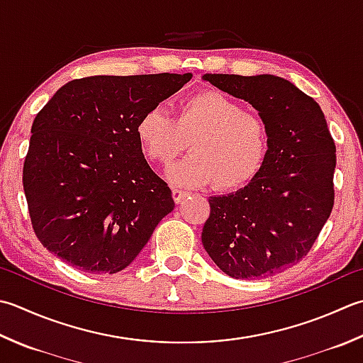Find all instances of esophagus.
Wrapping results in <instances>:
<instances>
[{"label": "esophagus", "instance_id": "obj_1", "mask_svg": "<svg viewBox=\"0 0 363 363\" xmlns=\"http://www.w3.org/2000/svg\"><path fill=\"white\" fill-rule=\"evenodd\" d=\"M172 195H173V200H174V203H182L184 200H186V198L190 195L189 191H186V190H181V189H177V187H173L172 189Z\"/></svg>", "mask_w": 363, "mask_h": 363}]
</instances>
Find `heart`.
Instances as JSON below:
<instances>
[{
  "instance_id": "b5f03b06",
  "label": "heart",
  "mask_w": 363,
  "mask_h": 363,
  "mask_svg": "<svg viewBox=\"0 0 363 363\" xmlns=\"http://www.w3.org/2000/svg\"><path fill=\"white\" fill-rule=\"evenodd\" d=\"M138 143L149 160L167 167L177 155L191 154L168 169L176 186L236 190L255 179L269 152V127L222 91H201L187 97L174 118L151 108L135 125Z\"/></svg>"
}]
</instances>
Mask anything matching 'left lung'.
Returning <instances> with one entry per match:
<instances>
[{"instance_id": "1", "label": "left lung", "mask_w": 363, "mask_h": 363, "mask_svg": "<svg viewBox=\"0 0 363 363\" xmlns=\"http://www.w3.org/2000/svg\"><path fill=\"white\" fill-rule=\"evenodd\" d=\"M244 99L269 127V152L255 179L211 196L201 242L233 279H262L294 266L313 247L333 208L335 143L321 106L281 77L204 74Z\"/></svg>"}]
</instances>
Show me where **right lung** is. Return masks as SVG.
I'll use <instances>...</instances> for the list:
<instances>
[{
  "label": "right lung",
  "mask_w": 363,
  "mask_h": 363,
  "mask_svg": "<svg viewBox=\"0 0 363 363\" xmlns=\"http://www.w3.org/2000/svg\"><path fill=\"white\" fill-rule=\"evenodd\" d=\"M191 74L94 75L55 92L35 116L23 165L33 230L48 252L89 274H116L174 209L135 125Z\"/></svg>",
  "instance_id": "add662e5"
}]
</instances>
